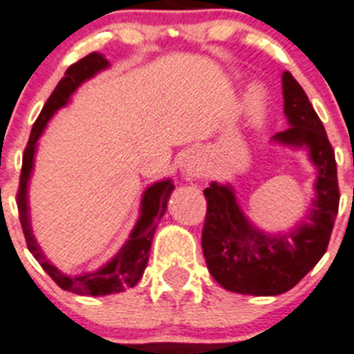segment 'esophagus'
Segmentation results:
<instances>
[{
	"mask_svg": "<svg viewBox=\"0 0 354 354\" xmlns=\"http://www.w3.org/2000/svg\"><path fill=\"white\" fill-rule=\"evenodd\" d=\"M183 174L188 180L197 179V177H201L204 174V166L201 162V159H198V156H195V153H188L186 156L183 165Z\"/></svg>",
	"mask_w": 354,
	"mask_h": 354,
	"instance_id": "obj_1",
	"label": "esophagus"
}]
</instances>
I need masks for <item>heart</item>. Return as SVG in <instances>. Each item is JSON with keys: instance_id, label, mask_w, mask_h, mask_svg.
Masks as SVG:
<instances>
[{"instance_id": "1", "label": "heart", "mask_w": 354, "mask_h": 354, "mask_svg": "<svg viewBox=\"0 0 354 354\" xmlns=\"http://www.w3.org/2000/svg\"><path fill=\"white\" fill-rule=\"evenodd\" d=\"M244 112H246L248 124L251 128H257L264 119L266 113V95L264 90L259 84H251L244 97Z\"/></svg>"}]
</instances>
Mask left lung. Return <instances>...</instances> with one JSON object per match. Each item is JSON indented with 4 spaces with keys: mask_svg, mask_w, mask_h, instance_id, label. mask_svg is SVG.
<instances>
[{
    "mask_svg": "<svg viewBox=\"0 0 354 354\" xmlns=\"http://www.w3.org/2000/svg\"><path fill=\"white\" fill-rule=\"evenodd\" d=\"M282 97L288 130L271 141L306 151L315 177L311 208L291 230L266 232L248 217L232 183L213 180L204 189L208 213L203 230V253L212 277L227 291L275 297L297 286L328 250L338 213L335 151L308 95L289 72L282 74Z\"/></svg>",
    "mask_w": 354,
    "mask_h": 354,
    "instance_id": "obj_1",
    "label": "left lung"
}]
</instances>
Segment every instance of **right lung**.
I'll return each instance as SVG.
<instances>
[{
	"label": "right lung",
	"instance_id": "right-lung-1",
	"mask_svg": "<svg viewBox=\"0 0 354 354\" xmlns=\"http://www.w3.org/2000/svg\"><path fill=\"white\" fill-rule=\"evenodd\" d=\"M106 68H110V61L103 54L92 52V54H88L66 70L65 77L57 83L55 90L48 97L43 110H41L39 118L32 127L30 139H28L25 156H23L21 179H19V192H17L19 221H21L23 233H25L26 246L34 255V259L39 262L41 268L50 275V279L61 289L72 291L75 295H84V297H104V295L121 293L127 288H133L141 280L146 264H148L151 239H153V233H156L157 223L166 213L168 198H170L171 192L175 189L174 180L160 179L157 183L150 184L142 192L139 217H137L136 224L131 227L127 242L99 270L70 275L66 271L59 270L54 262L48 261L43 250H41L39 242L34 235V230H32L30 203H28V188H30L32 171H34V162H36L37 145H39V139L48 121L59 112L61 108H65L70 103V99L77 92L79 86Z\"/></svg>",
	"mask_w": 354,
	"mask_h": 354
}]
</instances>
